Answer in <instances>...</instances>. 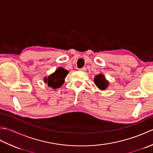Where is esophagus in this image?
<instances>
[{"label":"esophagus","mask_w":153,"mask_h":153,"mask_svg":"<svg viewBox=\"0 0 153 153\" xmlns=\"http://www.w3.org/2000/svg\"><path fill=\"white\" fill-rule=\"evenodd\" d=\"M86 70V68H80L79 71H85Z\"/></svg>","instance_id":"34e87169"}]
</instances>
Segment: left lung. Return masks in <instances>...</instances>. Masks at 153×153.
I'll return each instance as SVG.
<instances>
[{
  "mask_svg": "<svg viewBox=\"0 0 153 153\" xmlns=\"http://www.w3.org/2000/svg\"><path fill=\"white\" fill-rule=\"evenodd\" d=\"M94 83L100 90L102 91L105 90L110 85V82L106 79L105 75L102 74L97 75L94 78Z\"/></svg>",
  "mask_w": 153,
  "mask_h": 153,
  "instance_id": "left-lung-1",
  "label": "left lung"
}]
</instances>
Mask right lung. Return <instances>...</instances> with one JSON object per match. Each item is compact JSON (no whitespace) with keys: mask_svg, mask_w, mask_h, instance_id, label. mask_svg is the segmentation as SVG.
<instances>
[{"mask_svg":"<svg viewBox=\"0 0 153 153\" xmlns=\"http://www.w3.org/2000/svg\"><path fill=\"white\" fill-rule=\"evenodd\" d=\"M69 73L67 70L59 67L57 70L49 75L48 77L45 76L43 80L45 83H47L49 87L55 89L60 87L64 83V79L66 78L67 75Z\"/></svg>","mask_w":153,"mask_h":153,"instance_id":"add662e5","label":"right lung"}]
</instances>
